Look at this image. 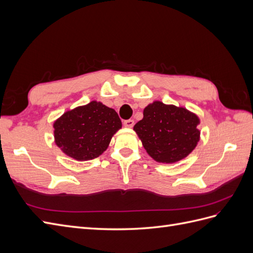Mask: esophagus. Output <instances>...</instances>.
Segmentation results:
<instances>
[{"label":"esophagus","instance_id":"34e87169","mask_svg":"<svg viewBox=\"0 0 253 253\" xmlns=\"http://www.w3.org/2000/svg\"><path fill=\"white\" fill-rule=\"evenodd\" d=\"M124 126H125L126 127H133V126H134V120H132V119L125 120V121H124Z\"/></svg>","mask_w":253,"mask_h":253}]
</instances>
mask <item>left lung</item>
Listing matches in <instances>:
<instances>
[{"instance_id":"1","label":"left lung","mask_w":253,"mask_h":253,"mask_svg":"<svg viewBox=\"0 0 253 253\" xmlns=\"http://www.w3.org/2000/svg\"><path fill=\"white\" fill-rule=\"evenodd\" d=\"M200 122L196 114L185 108L154 101L145 106L134 131L153 159L174 164L195 149L201 138Z\"/></svg>"}]
</instances>
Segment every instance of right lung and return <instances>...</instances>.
I'll return each mask as SVG.
<instances>
[{"label": "right lung", "mask_w": 253, "mask_h": 253, "mask_svg": "<svg viewBox=\"0 0 253 253\" xmlns=\"http://www.w3.org/2000/svg\"><path fill=\"white\" fill-rule=\"evenodd\" d=\"M121 126L116 111L93 100L65 112L53 122V137L65 155L85 162L100 156Z\"/></svg>", "instance_id": "1"}]
</instances>
